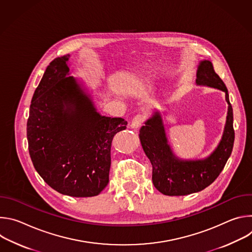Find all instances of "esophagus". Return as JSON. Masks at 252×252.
Here are the masks:
<instances>
[{"label":"esophagus","mask_w":252,"mask_h":252,"mask_svg":"<svg viewBox=\"0 0 252 252\" xmlns=\"http://www.w3.org/2000/svg\"><path fill=\"white\" fill-rule=\"evenodd\" d=\"M147 119V115L146 114H139V115H136L132 121H131V124H130V126L131 128H138L142 124L143 122L146 121Z\"/></svg>","instance_id":"1"}]
</instances>
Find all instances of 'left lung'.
Returning <instances> with one entry per match:
<instances>
[{
  "instance_id": "8db88e82",
  "label": "left lung",
  "mask_w": 252,
  "mask_h": 252,
  "mask_svg": "<svg viewBox=\"0 0 252 252\" xmlns=\"http://www.w3.org/2000/svg\"><path fill=\"white\" fill-rule=\"evenodd\" d=\"M196 85L207 86L225 93L228 111L224 131L218 148L203 159L186 160L176 158L168 145L161 116L156 112L139 130V139L145 154L153 165V183L164 195H188L211 185L222 171L229 158L233 142V113L228 91L215 73L210 61H201L196 71Z\"/></svg>"
}]
</instances>
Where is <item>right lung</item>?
<instances>
[{"label": "right lung", "instance_id": "obj_1", "mask_svg": "<svg viewBox=\"0 0 252 252\" xmlns=\"http://www.w3.org/2000/svg\"><path fill=\"white\" fill-rule=\"evenodd\" d=\"M68 60L65 55L51 62L34 91L27 123L29 153L52 189L90 197L109 184L112 141L127 122L96 112L91 95L69 76Z\"/></svg>", "mask_w": 252, "mask_h": 252}]
</instances>
